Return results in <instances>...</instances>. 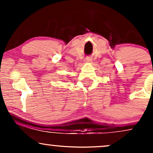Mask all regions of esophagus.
I'll return each mask as SVG.
<instances>
[{
    "mask_svg": "<svg viewBox=\"0 0 153 153\" xmlns=\"http://www.w3.org/2000/svg\"><path fill=\"white\" fill-rule=\"evenodd\" d=\"M91 61H92V59H91L90 57H86V59H85V62H91Z\"/></svg>",
    "mask_w": 153,
    "mask_h": 153,
    "instance_id": "34e87169",
    "label": "esophagus"
}]
</instances>
